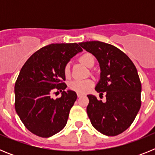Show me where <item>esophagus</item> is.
Instances as JSON below:
<instances>
[{"mask_svg":"<svg viewBox=\"0 0 155 155\" xmlns=\"http://www.w3.org/2000/svg\"><path fill=\"white\" fill-rule=\"evenodd\" d=\"M81 96H82V95L81 94H79V93L78 94V98H80V97H81Z\"/></svg>","mask_w":155,"mask_h":155,"instance_id":"esophagus-1","label":"esophagus"}]
</instances>
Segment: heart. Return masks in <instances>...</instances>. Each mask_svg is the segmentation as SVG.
Listing matches in <instances>:
<instances>
[{"mask_svg": "<svg viewBox=\"0 0 155 155\" xmlns=\"http://www.w3.org/2000/svg\"><path fill=\"white\" fill-rule=\"evenodd\" d=\"M79 61L84 64L88 68H91L94 64V58L91 53H86L79 57ZM64 74L66 78H68L71 74L70 65L67 64L64 68ZM94 85L93 81L90 79L87 80H74L72 81L69 84L70 89L76 91L79 94H84L91 89V87Z\"/></svg>", "mask_w": 155, "mask_h": 155, "instance_id": "obj_1", "label": "heart"}]
</instances>
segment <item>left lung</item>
<instances>
[{"label": "left lung", "mask_w": 155, "mask_h": 155, "mask_svg": "<svg viewBox=\"0 0 155 155\" xmlns=\"http://www.w3.org/2000/svg\"><path fill=\"white\" fill-rule=\"evenodd\" d=\"M96 57L101 74L95 90L103 94L102 102L88 94L87 113L93 127L106 136H116L128 129L141 105V83L137 71L125 53L113 45L89 41L79 43Z\"/></svg>", "instance_id": "1"}]
</instances>
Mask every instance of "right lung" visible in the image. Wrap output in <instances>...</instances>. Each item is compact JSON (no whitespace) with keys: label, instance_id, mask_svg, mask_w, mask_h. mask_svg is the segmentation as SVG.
Returning a JSON list of instances; mask_svg holds the SVG:
<instances>
[{"label":"right lung","instance_id":"add662e5","mask_svg":"<svg viewBox=\"0 0 155 155\" xmlns=\"http://www.w3.org/2000/svg\"><path fill=\"white\" fill-rule=\"evenodd\" d=\"M78 43H53L34 53L21 68L15 85V108L30 132L50 137L62 130L77 99L74 91H65L64 68L81 52ZM55 91L61 92L57 100Z\"/></svg>","mask_w":155,"mask_h":155}]
</instances>
